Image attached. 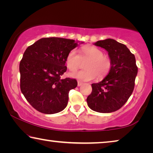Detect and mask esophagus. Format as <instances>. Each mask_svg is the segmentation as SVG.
<instances>
[{"mask_svg": "<svg viewBox=\"0 0 153 153\" xmlns=\"http://www.w3.org/2000/svg\"><path fill=\"white\" fill-rule=\"evenodd\" d=\"M82 84H83V83H82V82H79V81L77 82V86H81Z\"/></svg>", "mask_w": 153, "mask_h": 153, "instance_id": "1", "label": "esophagus"}]
</instances>
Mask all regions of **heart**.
<instances>
[{
	"label": "heart",
	"mask_w": 153,
	"mask_h": 153,
	"mask_svg": "<svg viewBox=\"0 0 153 153\" xmlns=\"http://www.w3.org/2000/svg\"><path fill=\"white\" fill-rule=\"evenodd\" d=\"M81 55L76 50H71L66 56V65L71 71H76L81 65L82 61L88 60L85 64V70L71 74L70 76L82 81H90L95 78L102 79L110 71L111 61L107 56L103 55V52L92 45H86L81 48Z\"/></svg>",
	"instance_id": "b5f03b06"
}]
</instances>
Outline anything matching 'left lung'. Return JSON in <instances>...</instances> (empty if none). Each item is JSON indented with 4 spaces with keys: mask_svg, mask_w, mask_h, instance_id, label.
Masks as SVG:
<instances>
[{
    "mask_svg": "<svg viewBox=\"0 0 153 153\" xmlns=\"http://www.w3.org/2000/svg\"><path fill=\"white\" fill-rule=\"evenodd\" d=\"M94 45L108 52L111 68L101 82L92 84L88 105L98 113L114 112L123 107L133 92L138 74L135 56L125 45L111 38Z\"/></svg>",
    "mask_w": 153,
    "mask_h": 153,
    "instance_id": "obj_1",
    "label": "left lung"
}]
</instances>
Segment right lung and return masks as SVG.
<instances>
[{"mask_svg": "<svg viewBox=\"0 0 153 153\" xmlns=\"http://www.w3.org/2000/svg\"><path fill=\"white\" fill-rule=\"evenodd\" d=\"M77 45L74 40L43 38L24 52L19 63L21 91L39 112L54 114L67 107L69 90L76 88L77 82L61 77L67 70V54Z\"/></svg>", "mask_w": 153, "mask_h": 153, "instance_id": "1", "label": "right lung"}]
</instances>
